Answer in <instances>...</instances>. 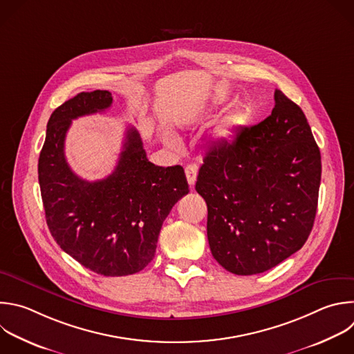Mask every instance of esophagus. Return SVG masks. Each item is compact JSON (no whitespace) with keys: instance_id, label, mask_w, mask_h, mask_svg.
Segmentation results:
<instances>
[{"instance_id":"1","label":"esophagus","mask_w":354,"mask_h":354,"mask_svg":"<svg viewBox=\"0 0 354 354\" xmlns=\"http://www.w3.org/2000/svg\"><path fill=\"white\" fill-rule=\"evenodd\" d=\"M185 174H186V178H187L189 185H190V186H194L196 178H197V168H196L194 165H186Z\"/></svg>"}]
</instances>
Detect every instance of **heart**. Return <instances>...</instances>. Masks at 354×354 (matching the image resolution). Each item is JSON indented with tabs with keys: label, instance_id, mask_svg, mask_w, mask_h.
Listing matches in <instances>:
<instances>
[{
	"label": "heart",
	"instance_id": "obj_1",
	"mask_svg": "<svg viewBox=\"0 0 354 354\" xmlns=\"http://www.w3.org/2000/svg\"><path fill=\"white\" fill-rule=\"evenodd\" d=\"M229 102H230V94L226 90L219 88V90H215L203 105L196 106L192 115H197L203 109H218L227 105ZM250 120H252V112L248 108H236L230 111L215 128L214 139L216 142H230L242 129H245L250 124ZM168 143L174 147H179V140L172 135L168 136Z\"/></svg>",
	"mask_w": 354,
	"mask_h": 354
}]
</instances>
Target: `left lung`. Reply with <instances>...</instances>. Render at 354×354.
<instances>
[{
    "label": "left lung",
    "mask_w": 354,
    "mask_h": 354,
    "mask_svg": "<svg viewBox=\"0 0 354 354\" xmlns=\"http://www.w3.org/2000/svg\"><path fill=\"white\" fill-rule=\"evenodd\" d=\"M274 98L263 122L208 151L196 182L212 257L236 275L261 274L300 250L317 214L319 149L301 108L281 90Z\"/></svg>",
    "instance_id": "obj_1"
}]
</instances>
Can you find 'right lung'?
Segmentation results:
<instances>
[{"mask_svg": "<svg viewBox=\"0 0 354 354\" xmlns=\"http://www.w3.org/2000/svg\"><path fill=\"white\" fill-rule=\"evenodd\" d=\"M111 104L108 90L83 91L51 113L39 158V183L58 246L95 274L125 277L153 260L162 222L189 193V185L180 165L164 168L147 160L135 128H128L120 161L105 179L88 182L69 168L64 146L72 120Z\"/></svg>", "mask_w": 354, "mask_h": 354, "instance_id": "obj_1", "label": "right lung"}]
</instances>
